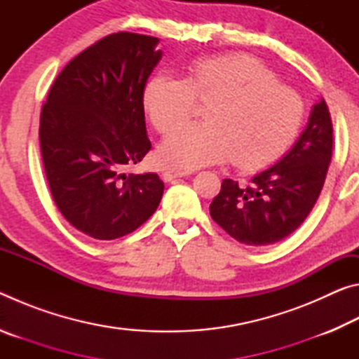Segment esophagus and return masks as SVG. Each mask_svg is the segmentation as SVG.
<instances>
[{"label":"esophagus","instance_id":"esophagus-1","mask_svg":"<svg viewBox=\"0 0 359 359\" xmlns=\"http://www.w3.org/2000/svg\"><path fill=\"white\" fill-rule=\"evenodd\" d=\"M190 174V171H182V169H168V171L163 172V180L165 182H174L179 177H185V175Z\"/></svg>","mask_w":359,"mask_h":359}]
</instances>
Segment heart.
Returning a JSON list of instances; mask_svg holds the SVG:
<instances>
[{
  "instance_id": "b5f03b06",
  "label": "heart",
  "mask_w": 359,
  "mask_h": 359,
  "mask_svg": "<svg viewBox=\"0 0 359 359\" xmlns=\"http://www.w3.org/2000/svg\"><path fill=\"white\" fill-rule=\"evenodd\" d=\"M196 101L209 102L208 123L182 125L163 141L158 155L169 166L191 169L233 158L242 171H258L285 154L304 120L301 96L245 53L191 60L182 81L155 76L142 92L158 133L190 118Z\"/></svg>"
}]
</instances>
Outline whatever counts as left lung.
<instances>
[{"mask_svg": "<svg viewBox=\"0 0 359 359\" xmlns=\"http://www.w3.org/2000/svg\"><path fill=\"white\" fill-rule=\"evenodd\" d=\"M332 155L330 109L321 98L309 123L277 165L255 175L248 187L224 179L210 217L241 244L261 247L288 238L311 214Z\"/></svg>", "mask_w": 359, "mask_h": 359, "instance_id": "obj_1", "label": "left lung"}]
</instances>
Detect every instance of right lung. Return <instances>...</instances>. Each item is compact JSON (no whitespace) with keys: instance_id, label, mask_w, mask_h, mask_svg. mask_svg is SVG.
Returning <instances> with one entry per match:
<instances>
[{"instance_id":"obj_1","label":"right lung","mask_w":359,"mask_h":359,"mask_svg":"<svg viewBox=\"0 0 359 359\" xmlns=\"http://www.w3.org/2000/svg\"><path fill=\"white\" fill-rule=\"evenodd\" d=\"M158 38L120 32L65 66L39 121L53 201L76 229L100 241L133 233L154 215L165 184L155 172L125 174L151 149L142 92L161 60Z\"/></svg>"}]
</instances>
